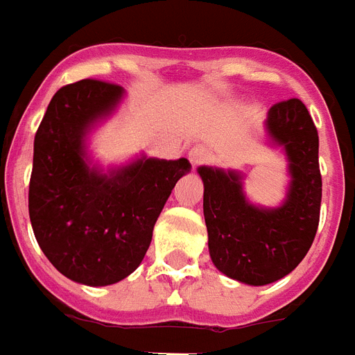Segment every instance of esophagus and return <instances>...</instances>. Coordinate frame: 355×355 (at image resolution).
<instances>
[{
  "label": "esophagus",
  "mask_w": 355,
  "mask_h": 355,
  "mask_svg": "<svg viewBox=\"0 0 355 355\" xmlns=\"http://www.w3.org/2000/svg\"><path fill=\"white\" fill-rule=\"evenodd\" d=\"M209 158V151H207L204 146H195V148L189 149V160H191L193 166H200Z\"/></svg>",
  "instance_id": "obj_1"
}]
</instances>
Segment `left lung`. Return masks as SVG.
I'll return each mask as SVG.
<instances>
[{
    "label": "left lung",
    "instance_id": "left-lung-1",
    "mask_svg": "<svg viewBox=\"0 0 355 355\" xmlns=\"http://www.w3.org/2000/svg\"><path fill=\"white\" fill-rule=\"evenodd\" d=\"M272 146L288 158L290 186L277 207L252 204L237 171L200 166L207 248L218 272L252 286L295 270L318 233L321 211L319 135L306 105L290 98L270 107L264 122Z\"/></svg>",
    "mask_w": 355,
    "mask_h": 355
}]
</instances>
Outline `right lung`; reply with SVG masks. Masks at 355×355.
<instances>
[{
    "mask_svg": "<svg viewBox=\"0 0 355 355\" xmlns=\"http://www.w3.org/2000/svg\"><path fill=\"white\" fill-rule=\"evenodd\" d=\"M123 87L80 80L58 91L34 137L28 215L36 241L65 277L107 286L137 270L187 158L140 157L122 168L91 166L87 135L122 102Z\"/></svg>",
    "mask_w": 355,
    "mask_h": 355,
    "instance_id": "obj_1",
    "label": "right lung"
}]
</instances>
